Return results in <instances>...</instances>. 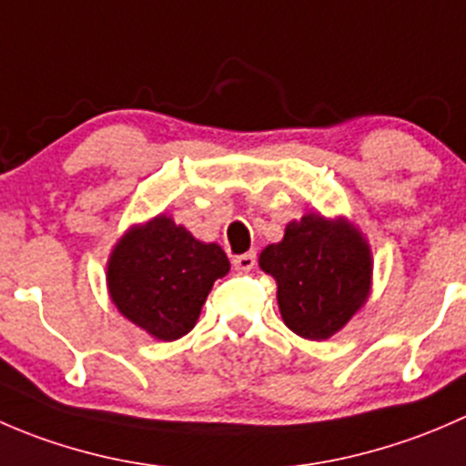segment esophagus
Here are the masks:
<instances>
[{"label":"esophagus","mask_w":466,"mask_h":466,"mask_svg":"<svg viewBox=\"0 0 466 466\" xmlns=\"http://www.w3.org/2000/svg\"><path fill=\"white\" fill-rule=\"evenodd\" d=\"M253 265H256V253H253V251L242 253V256L233 258V267L238 271H251Z\"/></svg>","instance_id":"34e87169"}]
</instances>
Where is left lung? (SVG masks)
I'll return each instance as SVG.
<instances>
[{"label":"left lung","instance_id":"left-lung-1","mask_svg":"<svg viewBox=\"0 0 466 466\" xmlns=\"http://www.w3.org/2000/svg\"><path fill=\"white\" fill-rule=\"evenodd\" d=\"M258 265L276 280L285 326L315 342L342 330L371 294V247L347 218L306 213L262 248Z\"/></svg>","mask_w":466,"mask_h":466}]
</instances>
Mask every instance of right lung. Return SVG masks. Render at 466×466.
Returning <instances> with one entry per match:
<instances>
[{
    "instance_id": "right-lung-1",
    "label": "right lung",
    "mask_w": 466,
    "mask_h": 466,
    "mask_svg": "<svg viewBox=\"0 0 466 466\" xmlns=\"http://www.w3.org/2000/svg\"><path fill=\"white\" fill-rule=\"evenodd\" d=\"M231 262L219 244L201 242L167 215L133 224L106 265L110 301L131 324L160 342L195 329L213 283Z\"/></svg>"
}]
</instances>
